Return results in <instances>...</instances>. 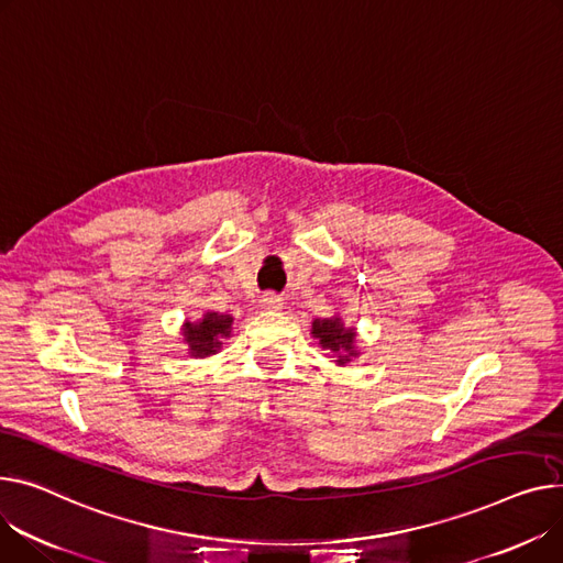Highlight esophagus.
<instances>
[{
	"label": "esophagus",
	"instance_id": "obj_1",
	"mask_svg": "<svg viewBox=\"0 0 563 563\" xmlns=\"http://www.w3.org/2000/svg\"><path fill=\"white\" fill-rule=\"evenodd\" d=\"M260 303H262V308H267V310H280L285 306V298L274 294V291H267V294L260 296Z\"/></svg>",
	"mask_w": 563,
	"mask_h": 563
}]
</instances>
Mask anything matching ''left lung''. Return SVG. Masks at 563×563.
<instances>
[{
    "label": "left lung",
    "mask_w": 563,
    "mask_h": 563,
    "mask_svg": "<svg viewBox=\"0 0 563 563\" xmlns=\"http://www.w3.org/2000/svg\"><path fill=\"white\" fill-rule=\"evenodd\" d=\"M312 334L321 342L323 349L336 355V364H346L355 353V330L346 328L340 317L314 319Z\"/></svg>",
    "instance_id": "8db88e82"
}]
</instances>
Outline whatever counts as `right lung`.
Here are the masks:
<instances>
[{"label": "right lung", "mask_w": 563, "mask_h": 563, "mask_svg": "<svg viewBox=\"0 0 563 563\" xmlns=\"http://www.w3.org/2000/svg\"><path fill=\"white\" fill-rule=\"evenodd\" d=\"M233 317L231 314H219L208 312L199 323H187L185 325V342L190 344V353L197 357H206L217 353L219 340L231 332Z\"/></svg>", "instance_id": "1"}]
</instances>
